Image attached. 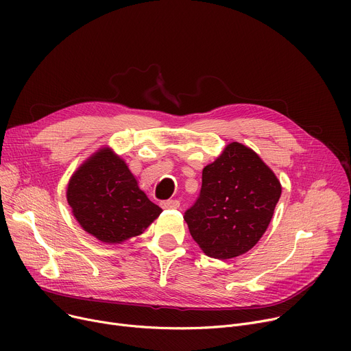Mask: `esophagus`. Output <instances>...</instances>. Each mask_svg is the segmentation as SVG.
Listing matches in <instances>:
<instances>
[{"instance_id": "obj_1", "label": "esophagus", "mask_w": 351, "mask_h": 351, "mask_svg": "<svg viewBox=\"0 0 351 351\" xmlns=\"http://www.w3.org/2000/svg\"><path fill=\"white\" fill-rule=\"evenodd\" d=\"M160 206L163 209H178L180 206V204H179V200H176V199H169V200L160 202Z\"/></svg>"}]
</instances>
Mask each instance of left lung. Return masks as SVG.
Masks as SVG:
<instances>
[{
  "label": "left lung",
  "instance_id": "8db88e82",
  "mask_svg": "<svg viewBox=\"0 0 351 351\" xmlns=\"http://www.w3.org/2000/svg\"><path fill=\"white\" fill-rule=\"evenodd\" d=\"M280 195L279 179L261 156L232 142L204 168L199 197L183 219L205 254L232 259L261 241Z\"/></svg>",
  "mask_w": 351,
  "mask_h": 351
}]
</instances>
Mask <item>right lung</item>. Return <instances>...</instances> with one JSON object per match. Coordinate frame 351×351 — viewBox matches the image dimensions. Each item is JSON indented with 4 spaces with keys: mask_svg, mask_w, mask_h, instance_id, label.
<instances>
[{
    "mask_svg": "<svg viewBox=\"0 0 351 351\" xmlns=\"http://www.w3.org/2000/svg\"><path fill=\"white\" fill-rule=\"evenodd\" d=\"M66 200L81 228L108 245L139 236L162 212L139 189L125 160L109 147L73 172Z\"/></svg>",
    "mask_w": 351,
    "mask_h": 351,
    "instance_id": "1",
    "label": "right lung"
}]
</instances>
